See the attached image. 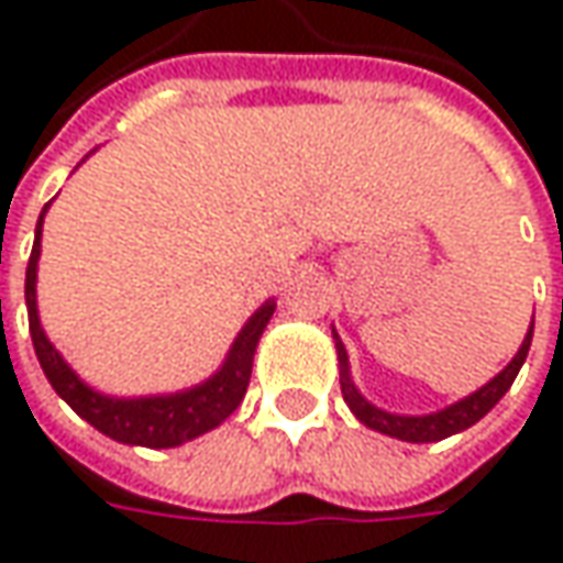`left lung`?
I'll return each instance as SVG.
<instances>
[{
	"label": "left lung",
	"instance_id": "obj_1",
	"mask_svg": "<svg viewBox=\"0 0 563 563\" xmlns=\"http://www.w3.org/2000/svg\"><path fill=\"white\" fill-rule=\"evenodd\" d=\"M332 335H335V329H332ZM530 344H532V325L527 338H523V344H520V351L514 354L508 366L498 373V376L486 382L479 391H473V395H466L464 400H457V404H451V407H444L439 413H426V417H400V413H388V410H382L376 404H369V400L363 398L357 391V385L351 382V366H347V351H344V344H341V338L335 335V351H338V366H341V395L347 400V407H351V413L357 417L363 426H369V429H376L382 435H391V439H400V442H442L448 435H457V432H464L470 429L473 422H479L486 417L488 410L498 404V400L505 398V391H508L510 385H514V378L520 373V366H523V360L530 354Z\"/></svg>",
	"mask_w": 563,
	"mask_h": 563
}]
</instances>
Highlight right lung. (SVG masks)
Here are the masks:
<instances>
[{
  "instance_id": "add662e5",
  "label": "right lung",
  "mask_w": 563,
  "mask_h": 563,
  "mask_svg": "<svg viewBox=\"0 0 563 563\" xmlns=\"http://www.w3.org/2000/svg\"><path fill=\"white\" fill-rule=\"evenodd\" d=\"M46 209L49 203L43 206L40 222H36V238H33L27 278H24V300H27L33 351H36V360L55 388V395L102 435L121 444H141V448H175V444L190 442L209 429H216L219 422H225L247 395L253 354H256L263 329L269 325L272 313H275V300H266L256 313L250 316L247 325L234 338L222 369L200 385H194L187 391H175V395H150V398L99 395L87 382H80L75 369L62 360L36 316V260H40V234H43Z\"/></svg>"
}]
</instances>
